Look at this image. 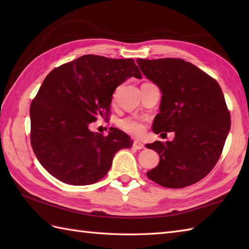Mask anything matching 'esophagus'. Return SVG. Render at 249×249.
I'll use <instances>...</instances> for the list:
<instances>
[{
  "instance_id": "obj_1",
  "label": "esophagus",
  "mask_w": 249,
  "mask_h": 249,
  "mask_svg": "<svg viewBox=\"0 0 249 249\" xmlns=\"http://www.w3.org/2000/svg\"><path fill=\"white\" fill-rule=\"evenodd\" d=\"M133 147H134V149H136V150H142V149H144V144L136 140V141H134Z\"/></svg>"
}]
</instances>
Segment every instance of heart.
Listing matches in <instances>:
<instances>
[{"label":"heart","mask_w":249,"mask_h":249,"mask_svg":"<svg viewBox=\"0 0 249 249\" xmlns=\"http://www.w3.org/2000/svg\"><path fill=\"white\" fill-rule=\"evenodd\" d=\"M120 127L133 136H139L144 130V124L138 119L127 118L119 122Z\"/></svg>","instance_id":"heart-1"}]
</instances>
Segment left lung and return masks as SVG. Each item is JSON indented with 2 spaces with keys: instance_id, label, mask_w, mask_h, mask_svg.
I'll return each instance as SVG.
<instances>
[{
  "instance_id": "8db88e82",
  "label": "left lung",
  "mask_w": 249,
  "mask_h": 249,
  "mask_svg": "<svg viewBox=\"0 0 249 249\" xmlns=\"http://www.w3.org/2000/svg\"><path fill=\"white\" fill-rule=\"evenodd\" d=\"M137 63L161 92L153 131L176 135L172 141L145 144L160 155L158 166L147 178L169 188L197 183L218 161L230 131V113L219 84L181 59H138Z\"/></svg>"
}]
</instances>
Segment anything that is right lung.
Wrapping results in <instances>:
<instances>
[{"mask_svg": "<svg viewBox=\"0 0 249 249\" xmlns=\"http://www.w3.org/2000/svg\"><path fill=\"white\" fill-rule=\"evenodd\" d=\"M130 77L141 79L133 59L87 54L49 72L30 108L31 144L47 171L71 185L98 182L115 153L134 141L121 129L108 136L89 126L110 112L115 89Z\"/></svg>", "mask_w": 249, "mask_h": 249, "instance_id": "right-lung-1", "label": "right lung"}]
</instances>
